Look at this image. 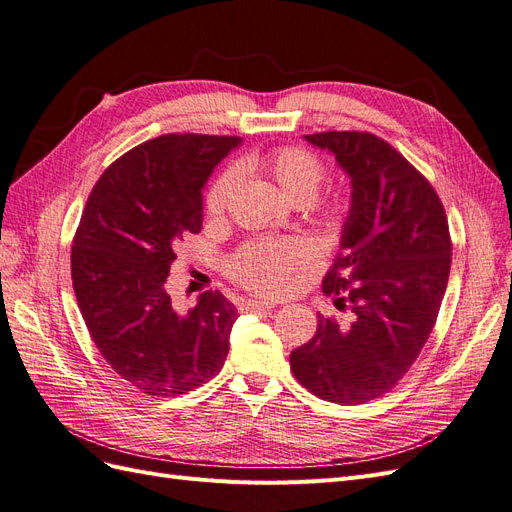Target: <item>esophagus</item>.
Here are the masks:
<instances>
[{
    "label": "esophagus",
    "mask_w": 512,
    "mask_h": 512,
    "mask_svg": "<svg viewBox=\"0 0 512 512\" xmlns=\"http://www.w3.org/2000/svg\"><path fill=\"white\" fill-rule=\"evenodd\" d=\"M275 307V301H254V299H247L245 303H243V309L245 312H258V309H262V312H269V309H273Z\"/></svg>",
    "instance_id": "1"
}]
</instances>
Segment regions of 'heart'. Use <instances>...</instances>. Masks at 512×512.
I'll list each match as a JSON object with an SVG mask.
<instances>
[{"label":"heart","instance_id":"heart-1","mask_svg":"<svg viewBox=\"0 0 512 512\" xmlns=\"http://www.w3.org/2000/svg\"><path fill=\"white\" fill-rule=\"evenodd\" d=\"M258 166L277 181V185L294 200L307 203L312 200L327 177V166L314 151L297 145H280L262 153ZM241 181V173L235 164L224 166L213 177L205 192V211L209 218H220L228 209ZM348 200L344 196H333L322 205L324 218L335 220L346 211ZM309 260L307 245L301 241H273L262 239L243 245L237 254L228 260V275L237 284L260 294H275L286 290L290 275Z\"/></svg>","mask_w":512,"mask_h":512}]
</instances>
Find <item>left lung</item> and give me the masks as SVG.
I'll list each match as a JSON object with an SVG mask.
<instances>
[{"instance_id":"obj_1","label":"left lung","mask_w":512,"mask_h":512,"mask_svg":"<svg viewBox=\"0 0 512 512\" xmlns=\"http://www.w3.org/2000/svg\"><path fill=\"white\" fill-rule=\"evenodd\" d=\"M352 179L342 252L322 292L352 322L318 314L290 369L309 393L333 404H365L408 374L436 324L451 273L446 211L427 177L371 132H316Z\"/></svg>"}]
</instances>
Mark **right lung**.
<instances>
[{"label":"right lung","instance_id":"1","mask_svg":"<svg viewBox=\"0 0 512 512\" xmlns=\"http://www.w3.org/2000/svg\"><path fill=\"white\" fill-rule=\"evenodd\" d=\"M239 136L164 134L130 149L91 190L72 239V286L87 331L115 374L177 397L222 369L237 309L207 290L177 314L166 277L203 226V185Z\"/></svg>","mask_w":512,"mask_h":512}]
</instances>
